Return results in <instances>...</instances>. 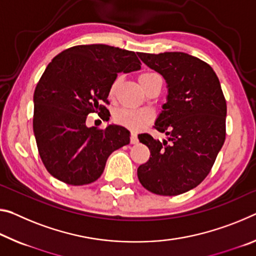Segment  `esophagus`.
<instances>
[{"label":"esophagus","mask_w":256,"mask_h":256,"mask_svg":"<svg viewBox=\"0 0 256 256\" xmlns=\"http://www.w3.org/2000/svg\"><path fill=\"white\" fill-rule=\"evenodd\" d=\"M138 136H136V133H134V132H132L131 133V136H130V142H131L132 144H138Z\"/></svg>","instance_id":"esophagus-1"}]
</instances>
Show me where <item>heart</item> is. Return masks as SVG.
Instances as JSON below:
<instances>
[{
    "mask_svg": "<svg viewBox=\"0 0 256 256\" xmlns=\"http://www.w3.org/2000/svg\"><path fill=\"white\" fill-rule=\"evenodd\" d=\"M157 76L154 72H144L139 77H138V80H139V84L141 88H144V85L147 84L152 77ZM120 84V78L117 77L112 80L108 90V96L109 98H114L116 94L117 88H118ZM152 114L149 110H144V109H120L115 112L114 115V120L120 126H124L128 130H132V131H139V130H142L144 128L147 126L152 122Z\"/></svg>",
    "mask_w": 256,
    "mask_h": 256,
    "instance_id": "heart-1",
    "label": "heart"
}]
</instances>
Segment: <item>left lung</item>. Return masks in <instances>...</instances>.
Listing matches in <instances>:
<instances>
[{
	"mask_svg": "<svg viewBox=\"0 0 256 256\" xmlns=\"http://www.w3.org/2000/svg\"><path fill=\"white\" fill-rule=\"evenodd\" d=\"M138 56L168 88V102L154 126L168 136V142L148 133L138 136L150 150L138 178L150 192L176 196L197 186L212 170L226 140V98L216 72L196 56L184 52Z\"/></svg>",
	"mask_w": 256,
	"mask_h": 256,
	"instance_id": "left-lung-1",
	"label": "left lung"
}]
</instances>
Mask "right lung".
<instances>
[{"label": "right lung", "mask_w": 256, "mask_h": 256, "mask_svg": "<svg viewBox=\"0 0 256 256\" xmlns=\"http://www.w3.org/2000/svg\"><path fill=\"white\" fill-rule=\"evenodd\" d=\"M133 51L106 46H76L56 54L34 92L33 130L48 172L72 186L98 180L109 155L130 144L120 125L88 128V114L108 120V90L120 72L139 70Z\"/></svg>", "instance_id": "1"}]
</instances>
